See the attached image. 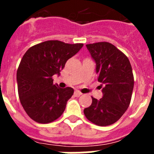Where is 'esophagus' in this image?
Returning a JSON list of instances; mask_svg holds the SVG:
<instances>
[{"instance_id":"esophagus-1","label":"esophagus","mask_w":154,"mask_h":154,"mask_svg":"<svg viewBox=\"0 0 154 154\" xmlns=\"http://www.w3.org/2000/svg\"><path fill=\"white\" fill-rule=\"evenodd\" d=\"M74 95L75 96H76V97H79V96H80L82 95V92H79V90H75L74 92Z\"/></svg>"}]
</instances>
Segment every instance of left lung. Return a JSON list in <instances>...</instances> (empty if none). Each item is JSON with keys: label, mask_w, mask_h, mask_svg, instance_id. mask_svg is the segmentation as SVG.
I'll list each match as a JSON object with an SVG mask.
<instances>
[{"label": "left lung", "mask_w": 154, "mask_h": 154, "mask_svg": "<svg viewBox=\"0 0 154 154\" xmlns=\"http://www.w3.org/2000/svg\"><path fill=\"white\" fill-rule=\"evenodd\" d=\"M86 47L96 62L98 81L103 85V96L99 100L92 97V104L84 109V114L97 126L113 124L131 101L134 85L131 65L124 53L111 43L97 42Z\"/></svg>", "instance_id": "8db88e82"}]
</instances>
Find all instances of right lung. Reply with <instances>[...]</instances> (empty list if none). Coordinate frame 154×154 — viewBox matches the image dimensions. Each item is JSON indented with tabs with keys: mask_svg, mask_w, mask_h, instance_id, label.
<instances>
[{
	"mask_svg": "<svg viewBox=\"0 0 154 154\" xmlns=\"http://www.w3.org/2000/svg\"><path fill=\"white\" fill-rule=\"evenodd\" d=\"M83 44L46 41L32 46L22 57L17 71V91L24 111L39 123H49L60 117L74 90L53 84L52 76L60 75L68 59Z\"/></svg>",
	"mask_w": 154,
	"mask_h": 154,
	"instance_id": "add662e5",
	"label": "right lung"
}]
</instances>
